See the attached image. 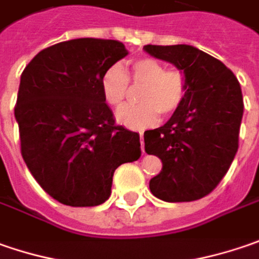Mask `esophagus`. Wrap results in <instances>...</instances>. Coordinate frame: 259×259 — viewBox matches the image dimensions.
Masks as SVG:
<instances>
[{"label": "esophagus", "mask_w": 259, "mask_h": 259, "mask_svg": "<svg viewBox=\"0 0 259 259\" xmlns=\"http://www.w3.org/2000/svg\"><path fill=\"white\" fill-rule=\"evenodd\" d=\"M139 136H141V145H142V151L145 152V148H143V133H139Z\"/></svg>", "instance_id": "1"}]
</instances>
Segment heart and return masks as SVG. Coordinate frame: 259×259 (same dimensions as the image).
<instances>
[{
	"label": "heart",
	"mask_w": 259,
	"mask_h": 259,
	"mask_svg": "<svg viewBox=\"0 0 259 259\" xmlns=\"http://www.w3.org/2000/svg\"><path fill=\"white\" fill-rule=\"evenodd\" d=\"M130 78L135 85H143L138 94L141 104H127L116 111V120L130 129H143L162 117L172 116L187 96V76L180 69H165L153 58H141L130 65ZM101 93L111 107L120 106L129 91V78L120 65H113L101 76Z\"/></svg>",
	"instance_id": "b5f03b06"
}]
</instances>
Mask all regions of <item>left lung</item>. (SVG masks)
<instances>
[{"instance_id":"1","label":"left lung","mask_w":259,"mask_h":259,"mask_svg":"<svg viewBox=\"0 0 259 259\" xmlns=\"http://www.w3.org/2000/svg\"><path fill=\"white\" fill-rule=\"evenodd\" d=\"M143 51L172 63L188 84L181 107L143 135L146 153L162 161V171L149 181L151 193L168 203L198 200L216 188L238 151L241 85L219 59L194 46L146 45Z\"/></svg>"}]
</instances>
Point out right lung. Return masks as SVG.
Returning a JSON list of instances; mask_svg holds the SVG:
<instances>
[{"label":"right lung","mask_w":259,"mask_h":259,"mask_svg":"<svg viewBox=\"0 0 259 259\" xmlns=\"http://www.w3.org/2000/svg\"><path fill=\"white\" fill-rule=\"evenodd\" d=\"M127 53L117 40H68L39 52L21 73L14 108L21 155L62 204H103L116 168L141 158L139 133L114 124L100 84Z\"/></svg>","instance_id":"add662e5"}]
</instances>
